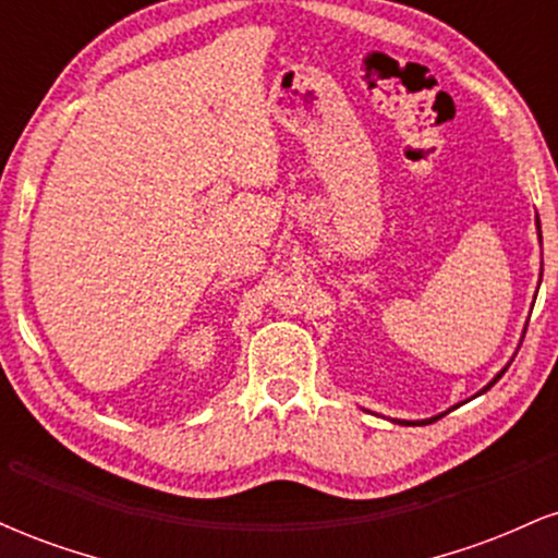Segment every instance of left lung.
I'll return each instance as SVG.
<instances>
[{
    "label": "left lung",
    "mask_w": 558,
    "mask_h": 558,
    "mask_svg": "<svg viewBox=\"0 0 558 558\" xmlns=\"http://www.w3.org/2000/svg\"><path fill=\"white\" fill-rule=\"evenodd\" d=\"M537 235H541V222H537ZM506 373V369H501V373H498L496 377H493V380L488 383V386H485L483 390H480V393H485V390L488 388H493V383H498V377H501ZM444 417V414H438V417H433V420H422V422H417V425H430V422H435V420H440ZM399 425H412V422H399Z\"/></svg>",
    "instance_id": "obj_1"
}]
</instances>
